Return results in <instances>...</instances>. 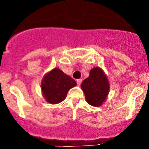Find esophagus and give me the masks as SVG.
I'll use <instances>...</instances> for the list:
<instances>
[{"instance_id": "1", "label": "esophagus", "mask_w": 149, "mask_h": 149, "mask_svg": "<svg viewBox=\"0 0 149 149\" xmlns=\"http://www.w3.org/2000/svg\"><path fill=\"white\" fill-rule=\"evenodd\" d=\"M81 83H82V80H81V79H78V80H77V86H80V85L81 84Z\"/></svg>"}]
</instances>
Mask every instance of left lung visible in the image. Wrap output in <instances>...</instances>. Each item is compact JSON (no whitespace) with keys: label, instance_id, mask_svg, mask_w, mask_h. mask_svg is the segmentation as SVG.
<instances>
[{"label":"left lung","instance_id":"left-lung-1","mask_svg":"<svg viewBox=\"0 0 149 149\" xmlns=\"http://www.w3.org/2000/svg\"><path fill=\"white\" fill-rule=\"evenodd\" d=\"M81 86L87 103L93 107L103 104L110 90L107 77L98 67L91 69L89 76L83 81Z\"/></svg>","mask_w":149,"mask_h":149}]
</instances>
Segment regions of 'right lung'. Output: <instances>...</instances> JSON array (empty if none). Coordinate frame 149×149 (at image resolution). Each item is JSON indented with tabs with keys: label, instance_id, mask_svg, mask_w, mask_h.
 Here are the masks:
<instances>
[{
	"label": "right lung",
	"instance_id": "right-lung-1",
	"mask_svg": "<svg viewBox=\"0 0 149 149\" xmlns=\"http://www.w3.org/2000/svg\"><path fill=\"white\" fill-rule=\"evenodd\" d=\"M77 85L76 81L57 68L47 73L41 83V89L45 101L58 104L65 99L67 93Z\"/></svg>",
	"mask_w": 149,
	"mask_h": 149
}]
</instances>
